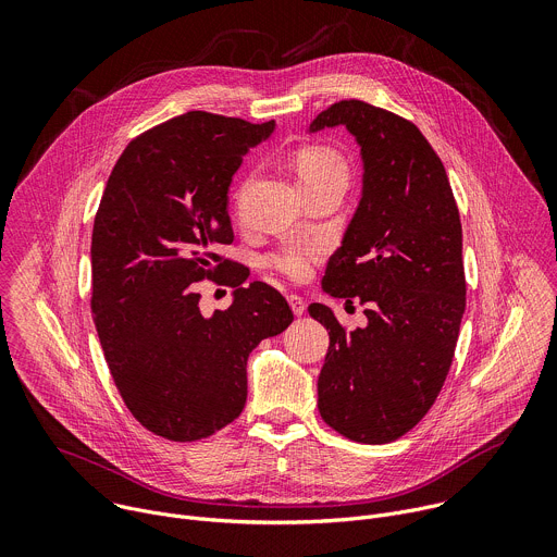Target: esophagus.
<instances>
[{
  "label": "esophagus",
  "instance_id": "34e87169",
  "mask_svg": "<svg viewBox=\"0 0 557 557\" xmlns=\"http://www.w3.org/2000/svg\"><path fill=\"white\" fill-rule=\"evenodd\" d=\"M288 304H290V308H293V312H295L297 317L304 314V310H306L304 297H299V295H288Z\"/></svg>",
  "mask_w": 557,
  "mask_h": 557
}]
</instances>
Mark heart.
<instances>
[{
  "mask_svg": "<svg viewBox=\"0 0 557 557\" xmlns=\"http://www.w3.org/2000/svg\"><path fill=\"white\" fill-rule=\"evenodd\" d=\"M295 172L299 187L337 181L342 185L348 183L350 170L346 158L326 145H308L299 149L295 158ZM326 253V245L322 240H308V237H293L286 240L280 249H275L267 264L282 277L290 282H304L310 277L317 262H322Z\"/></svg>",
  "mask_w": 557,
  "mask_h": 557,
  "instance_id": "heart-1",
  "label": "heart"
}]
</instances>
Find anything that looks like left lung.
I'll list each match as a JSON object with an SVG mask.
<instances>
[{
	"label": "left lung",
	"mask_w": 557,
	"mask_h": 557,
	"mask_svg": "<svg viewBox=\"0 0 557 557\" xmlns=\"http://www.w3.org/2000/svg\"><path fill=\"white\" fill-rule=\"evenodd\" d=\"M335 125L361 147L363 191L322 286L357 297L368 326L348 333L329 306H308L331 337L317 404L342 436L381 445L428 414L449 372L467 293L462 226L441 158L412 121L350 99L310 132Z\"/></svg>",
	"instance_id": "obj_1"
}]
</instances>
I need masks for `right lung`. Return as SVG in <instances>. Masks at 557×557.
Listing matches in <instances>:
<instances>
[{"instance_id":"1","label":"right lung","mask_w":557,"mask_h":557,"mask_svg":"<svg viewBox=\"0 0 557 557\" xmlns=\"http://www.w3.org/2000/svg\"><path fill=\"white\" fill-rule=\"evenodd\" d=\"M275 121L187 112L136 136L92 231V320L121 399L151 434L200 441L240 417L247 359L293 322L280 290L215 253L233 243L226 191ZM222 274L234 304L199 312L195 284Z\"/></svg>"}]
</instances>
